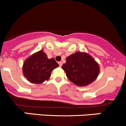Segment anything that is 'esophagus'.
I'll list each match as a JSON object with an SVG mask.
<instances>
[{"instance_id": "34e87169", "label": "esophagus", "mask_w": 126, "mask_h": 126, "mask_svg": "<svg viewBox=\"0 0 126 126\" xmlns=\"http://www.w3.org/2000/svg\"><path fill=\"white\" fill-rule=\"evenodd\" d=\"M59 66L61 67L62 65V62H59Z\"/></svg>"}]
</instances>
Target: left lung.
<instances>
[{
    "mask_svg": "<svg viewBox=\"0 0 126 126\" xmlns=\"http://www.w3.org/2000/svg\"><path fill=\"white\" fill-rule=\"evenodd\" d=\"M62 69L69 80L80 87L92 83L100 72L99 65L94 59L88 54L81 52L68 56Z\"/></svg>",
    "mask_w": 126,
    "mask_h": 126,
    "instance_id": "obj_1",
    "label": "left lung"
}]
</instances>
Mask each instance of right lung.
Listing matches in <instances>:
<instances>
[{
    "label": "right lung",
    "mask_w": 126,
    "mask_h": 126,
    "mask_svg": "<svg viewBox=\"0 0 126 126\" xmlns=\"http://www.w3.org/2000/svg\"><path fill=\"white\" fill-rule=\"evenodd\" d=\"M58 66L54 59H48L43 50H41L25 60L23 73L31 83L39 84L48 80L51 72Z\"/></svg>",
    "instance_id": "right-lung-1"
}]
</instances>
